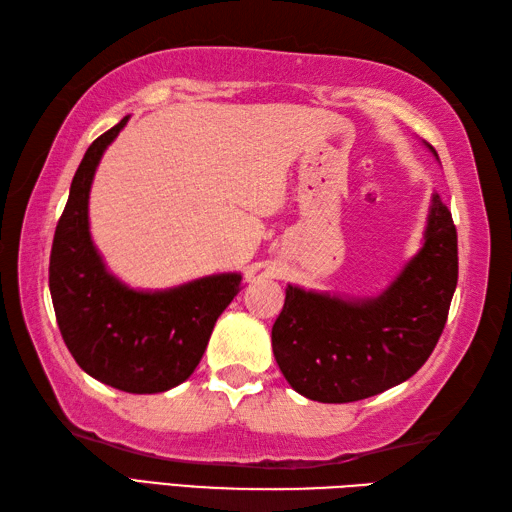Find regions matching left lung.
Returning a JSON list of instances; mask_svg holds the SVG:
<instances>
[{"mask_svg": "<svg viewBox=\"0 0 512 512\" xmlns=\"http://www.w3.org/2000/svg\"><path fill=\"white\" fill-rule=\"evenodd\" d=\"M455 286L458 231L433 193L424 244L383 295L347 301L286 288L273 325L281 374L301 396L319 402H354L405 383L436 347Z\"/></svg>", "mask_w": 512, "mask_h": 512, "instance_id": "obj_1", "label": "left lung"}]
</instances>
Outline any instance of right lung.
<instances>
[{
	"label": "right lung",
	"mask_w": 512,
	"mask_h": 512,
	"mask_svg": "<svg viewBox=\"0 0 512 512\" xmlns=\"http://www.w3.org/2000/svg\"><path fill=\"white\" fill-rule=\"evenodd\" d=\"M127 121L129 116L96 138L74 173L54 231L50 295L63 341L83 372L129 394H158L184 383L198 367L242 275L138 292L107 273L90 237L88 200L103 151Z\"/></svg>",
	"instance_id": "add662e5"
}]
</instances>
